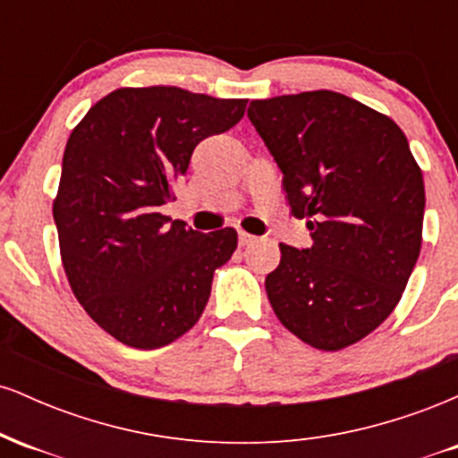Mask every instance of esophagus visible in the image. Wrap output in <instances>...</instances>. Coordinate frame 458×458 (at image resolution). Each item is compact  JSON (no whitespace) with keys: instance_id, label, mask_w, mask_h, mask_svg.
I'll return each instance as SVG.
<instances>
[{"instance_id":"esophagus-1","label":"esophagus","mask_w":458,"mask_h":458,"mask_svg":"<svg viewBox=\"0 0 458 458\" xmlns=\"http://www.w3.org/2000/svg\"><path fill=\"white\" fill-rule=\"evenodd\" d=\"M256 236L254 234H250V233H245V230H239V245H251V243H256Z\"/></svg>"}]
</instances>
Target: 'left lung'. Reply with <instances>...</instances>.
<instances>
[{
    "label": "left lung",
    "instance_id": "1",
    "mask_svg": "<svg viewBox=\"0 0 458 458\" xmlns=\"http://www.w3.org/2000/svg\"><path fill=\"white\" fill-rule=\"evenodd\" d=\"M247 118L312 236L308 250L280 243L265 280L273 312L314 349H346L401 301L422 247V170L392 118L344 94L251 101Z\"/></svg>",
    "mask_w": 458,
    "mask_h": 458
}]
</instances>
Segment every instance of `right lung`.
Instances as JSON below:
<instances>
[{"label":"right lung","instance_id":"1","mask_svg":"<svg viewBox=\"0 0 458 458\" xmlns=\"http://www.w3.org/2000/svg\"><path fill=\"white\" fill-rule=\"evenodd\" d=\"M245 98L174 86L109 92L66 141L54 219L68 284L98 327L133 349L187 334L211 297L236 230L202 234L159 213L191 152L233 129Z\"/></svg>","mask_w":458,"mask_h":458}]
</instances>
